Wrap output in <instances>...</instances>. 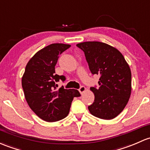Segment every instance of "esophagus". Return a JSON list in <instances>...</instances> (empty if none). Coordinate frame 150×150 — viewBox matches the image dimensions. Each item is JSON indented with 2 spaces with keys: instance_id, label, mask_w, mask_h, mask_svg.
I'll list each match as a JSON object with an SVG mask.
<instances>
[{
  "instance_id": "obj_1",
  "label": "esophagus",
  "mask_w": 150,
  "mask_h": 150,
  "mask_svg": "<svg viewBox=\"0 0 150 150\" xmlns=\"http://www.w3.org/2000/svg\"><path fill=\"white\" fill-rule=\"evenodd\" d=\"M86 91V87H85V86H81V87L79 88V92L81 94H83V93H84Z\"/></svg>"
}]
</instances>
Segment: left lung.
I'll return each mask as SVG.
<instances>
[{"mask_svg": "<svg viewBox=\"0 0 150 150\" xmlns=\"http://www.w3.org/2000/svg\"><path fill=\"white\" fill-rule=\"evenodd\" d=\"M84 52L93 75H100L99 88L91 87L94 102L90 113L105 120L114 119L127 105L132 92V73L128 63L115 47L100 42L76 45Z\"/></svg>", "mask_w": 150, "mask_h": 150, "instance_id": "1", "label": "left lung"}]
</instances>
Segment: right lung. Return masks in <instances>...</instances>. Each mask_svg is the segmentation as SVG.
Returning a JSON list of instances; mask_svg holds the SVG:
<instances>
[{
    "mask_svg": "<svg viewBox=\"0 0 150 150\" xmlns=\"http://www.w3.org/2000/svg\"><path fill=\"white\" fill-rule=\"evenodd\" d=\"M71 46L64 44H52L37 52L30 59L21 80L25 98L31 109L42 120L53 122L68 115L74 97H79L78 90L57 91L59 80L64 75L55 74V65L59 55Z\"/></svg>",
    "mask_w": 150,
    "mask_h": 150,
    "instance_id": "1",
    "label": "right lung"
}]
</instances>
